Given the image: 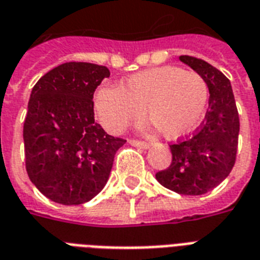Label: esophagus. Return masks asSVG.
Masks as SVG:
<instances>
[{
  "label": "esophagus",
  "instance_id": "34e87169",
  "mask_svg": "<svg viewBox=\"0 0 260 260\" xmlns=\"http://www.w3.org/2000/svg\"><path fill=\"white\" fill-rule=\"evenodd\" d=\"M129 144L134 147H139V148H142V150H147L150 144L147 142H142V140H135V139H131Z\"/></svg>",
  "mask_w": 260,
  "mask_h": 260
}]
</instances>
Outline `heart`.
Wrapping results in <instances>:
<instances>
[{"label": "heart", "mask_w": 260, "mask_h": 260, "mask_svg": "<svg viewBox=\"0 0 260 260\" xmlns=\"http://www.w3.org/2000/svg\"><path fill=\"white\" fill-rule=\"evenodd\" d=\"M208 85L196 71L175 66L132 75L121 86L102 85L94 95V109L106 131L120 134L147 117L167 139L191 134L208 106Z\"/></svg>", "instance_id": "obj_1"}]
</instances>
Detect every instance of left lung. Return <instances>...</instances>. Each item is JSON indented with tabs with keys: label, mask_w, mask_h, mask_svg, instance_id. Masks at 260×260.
<instances>
[{
	"label": "left lung",
	"mask_w": 260,
	"mask_h": 260,
	"mask_svg": "<svg viewBox=\"0 0 260 260\" xmlns=\"http://www.w3.org/2000/svg\"><path fill=\"white\" fill-rule=\"evenodd\" d=\"M179 59L205 79L209 106L193 135L170 144L171 165L156 173V179L178 194L201 196L230 175L236 162L240 121L230 79L202 59L189 55Z\"/></svg>",
	"instance_id": "8db88e82"
}]
</instances>
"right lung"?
<instances>
[{
    "instance_id": "obj_1",
    "label": "right lung",
    "mask_w": 260,
    "mask_h": 260,
    "mask_svg": "<svg viewBox=\"0 0 260 260\" xmlns=\"http://www.w3.org/2000/svg\"><path fill=\"white\" fill-rule=\"evenodd\" d=\"M109 75L105 66L69 62L43 75L32 89L22 131L25 169L51 201L81 205L95 197L126 143L94 122V91Z\"/></svg>"
}]
</instances>
